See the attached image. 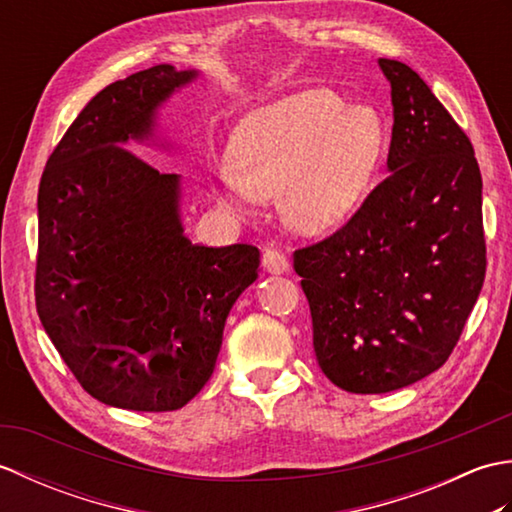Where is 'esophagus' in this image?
<instances>
[{
    "mask_svg": "<svg viewBox=\"0 0 512 512\" xmlns=\"http://www.w3.org/2000/svg\"><path fill=\"white\" fill-rule=\"evenodd\" d=\"M262 266H264L266 273H270V275H284V273H288V268H290L286 255L279 253V250H275V248L264 250Z\"/></svg>",
    "mask_w": 512,
    "mask_h": 512,
    "instance_id": "esophagus-1",
    "label": "esophagus"
}]
</instances>
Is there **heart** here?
Wrapping results in <instances>:
<instances>
[{"label": "heart", "mask_w": 512, "mask_h": 512, "mask_svg": "<svg viewBox=\"0 0 512 512\" xmlns=\"http://www.w3.org/2000/svg\"><path fill=\"white\" fill-rule=\"evenodd\" d=\"M385 127L367 107L328 90H306L244 118L228 147L224 202L279 200L292 231L319 235L341 224L372 184Z\"/></svg>", "instance_id": "heart-1"}]
</instances>
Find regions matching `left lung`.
<instances>
[{
    "mask_svg": "<svg viewBox=\"0 0 512 512\" xmlns=\"http://www.w3.org/2000/svg\"><path fill=\"white\" fill-rule=\"evenodd\" d=\"M391 85L389 176L350 222L295 250L319 367L352 394H387L451 356L486 275L473 145L409 65Z\"/></svg>",
    "mask_w": 512,
    "mask_h": 512,
    "instance_id": "left-lung-1",
    "label": "left lung"
}]
</instances>
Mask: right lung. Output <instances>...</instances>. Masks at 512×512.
Instances as JSON below:
<instances>
[{
	"mask_svg": "<svg viewBox=\"0 0 512 512\" xmlns=\"http://www.w3.org/2000/svg\"><path fill=\"white\" fill-rule=\"evenodd\" d=\"M198 72L169 63L107 85L54 147L39 184L35 301L81 387L110 407L173 411L211 378L228 312L257 279L250 244H191L180 176L129 143Z\"/></svg>",
	"mask_w": 512,
	"mask_h": 512,
	"instance_id": "add662e5",
	"label": "right lung"
}]
</instances>
